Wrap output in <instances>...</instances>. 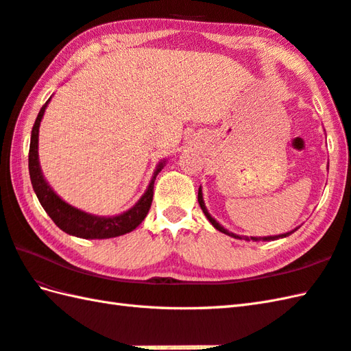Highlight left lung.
Here are the masks:
<instances>
[{"instance_id": "obj_1", "label": "left lung", "mask_w": 351, "mask_h": 351, "mask_svg": "<svg viewBox=\"0 0 351 351\" xmlns=\"http://www.w3.org/2000/svg\"><path fill=\"white\" fill-rule=\"evenodd\" d=\"M327 170H329V166H327ZM197 202H199V205H200V208H202V211H204V214H205V217L210 220V223L211 225L217 229V230H220V232H223V234H226V235H229V237H232V238H238V240H245V241H274V240H279V238H285V237H288V235H291V234H294L297 229L299 228H295V229H293V230H289V232H285V234H279V235H270V237H245V235H237V234H234V232H229V230L225 228V226H221L220 223L215 220L213 215L208 213V210H206V206H205V202H204V193H202V187H199V191H197Z\"/></svg>"}]
</instances>
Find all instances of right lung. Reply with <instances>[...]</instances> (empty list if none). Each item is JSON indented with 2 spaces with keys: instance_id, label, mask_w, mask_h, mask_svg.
<instances>
[{
  "instance_id": "add662e5",
  "label": "right lung",
  "mask_w": 351,
  "mask_h": 351,
  "mask_svg": "<svg viewBox=\"0 0 351 351\" xmlns=\"http://www.w3.org/2000/svg\"><path fill=\"white\" fill-rule=\"evenodd\" d=\"M51 98L45 102V106L40 108L39 114L36 117V122L32 130V140H29V152H28V170H29V180H32L33 190L36 193L37 199H39L40 205L47 214L52 219V221L60 228L63 232L84 238V240H106V238H114L131 232L136 229L149 213V208L152 204L154 197V184L155 178L166 166L167 160H161L156 164V169L151 178L146 191L141 195V197L134 204L130 210L123 211L117 215H96L86 213L83 210L69 205L68 202L57 195V193L51 189V185L45 180L42 173L40 162H39V128L42 117L45 114Z\"/></svg>"
}]
</instances>
